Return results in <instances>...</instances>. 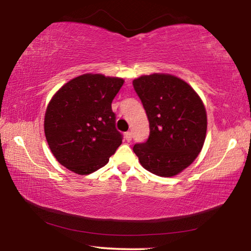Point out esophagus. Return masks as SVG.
<instances>
[{"label":"esophagus","mask_w":251,"mask_h":251,"mask_svg":"<svg viewBox=\"0 0 251 251\" xmlns=\"http://www.w3.org/2000/svg\"><path fill=\"white\" fill-rule=\"evenodd\" d=\"M125 139L128 143L131 141V133H130V131H127V133H125Z\"/></svg>","instance_id":"1"}]
</instances>
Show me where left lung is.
<instances>
[{"mask_svg": "<svg viewBox=\"0 0 251 251\" xmlns=\"http://www.w3.org/2000/svg\"><path fill=\"white\" fill-rule=\"evenodd\" d=\"M150 121L146 143L133 151L146 171L160 177L181 173L197 158L206 139L207 113L196 91L172 74L142 75L133 80Z\"/></svg>", "mask_w": 251, "mask_h": 251, "instance_id": "8db88e82", "label": "left lung"}]
</instances>
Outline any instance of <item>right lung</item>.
Wrapping results in <instances>:
<instances>
[{"label": "right lung", "instance_id": "obj_1", "mask_svg": "<svg viewBox=\"0 0 251 251\" xmlns=\"http://www.w3.org/2000/svg\"><path fill=\"white\" fill-rule=\"evenodd\" d=\"M124 82L86 73L69 80L50 99L44 116L45 137L55 158L71 172H96L121 146L112 101Z\"/></svg>", "mask_w": 251, "mask_h": 251}]
</instances>
